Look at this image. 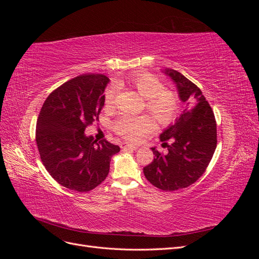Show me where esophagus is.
<instances>
[{"label":"esophagus","instance_id":"34e87169","mask_svg":"<svg viewBox=\"0 0 259 259\" xmlns=\"http://www.w3.org/2000/svg\"><path fill=\"white\" fill-rule=\"evenodd\" d=\"M121 148L123 150H137L138 147L134 146V145H131V144H122Z\"/></svg>","mask_w":259,"mask_h":259}]
</instances>
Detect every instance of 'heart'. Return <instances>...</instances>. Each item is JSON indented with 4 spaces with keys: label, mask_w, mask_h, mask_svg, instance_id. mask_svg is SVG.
Segmentation results:
<instances>
[{
    "label": "heart",
    "mask_w": 259,
    "mask_h": 259,
    "mask_svg": "<svg viewBox=\"0 0 259 259\" xmlns=\"http://www.w3.org/2000/svg\"><path fill=\"white\" fill-rule=\"evenodd\" d=\"M125 82L132 85L147 100V110L162 126H167L177 119L180 111L179 98L175 93L165 91V86L158 77L149 72L138 71L128 74ZM115 95V86H110L105 92L106 107H111L114 104ZM153 128L154 122L149 115L122 114L113 124V130L117 135L133 143L138 142Z\"/></svg>",
    "instance_id": "1"
}]
</instances>
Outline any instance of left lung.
<instances>
[{
  "label": "left lung",
  "mask_w": 259,
  "mask_h": 259,
  "mask_svg": "<svg viewBox=\"0 0 259 259\" xmlns=\"http://www.w3.org/2000/svg\"><path fill=\"white\" fill-rule=\"evenodd\" d=\"M164 72L176 84L187 108L160 135L167 152L151 148L154 159L144 167V174L159 189L175 191L189 187L204 173L217 146V130L214 112L198 86L175 70Z\"/></svg>",
  "instance_id": "8db88e82"
}]
</instances>
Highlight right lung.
I'll return each instance as SVG.
<instances>
[{
	"label": "right lung",
	"mask_w": 259,
	"mask_h": 259,
	"mask_svg": "<svg viewBox=\"0 0 259 259\" xmlns=\"http://www.w3.org/2000/svg\"><path fill=\"white\" fill-rule=\"evenodd\" d=\"M109 79L83 74L60 85L46 98L36 122L35 140L46 170L70 190L88 192L104 182L120 147L85 135L105 105Z\"/></svg>",
	"instance_id": "right-lung-1"
}]
</instances>
